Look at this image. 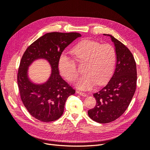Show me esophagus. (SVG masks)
<instances>
[{"label": "esophagus", "instance_id": "obj_1", "mask_svg": "<svg viewBox=\"0 0 150 150\" xmlns=\"http://www.w3.org/2000/svg\"><path fill=\"white\" fill-rule=\"evenodd\" d=\"M77 93H78L79 95H81V96H87V94H86V93H84L83 92H81V91H77Z\"/></svg>", "mask_w": 150, "mask_h": 150}]
</instances>
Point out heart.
Returning a JSON list of instances; mask_svg holds the SVG:
<instances>
[{"instance_id":"heart-1","label":"heart","mask_w":150,"mask_h":150,"mask_svg":"<svg viewBox=\"0 0 150 150\" xmlns=\"http://www.w3.org/2000/svg\"><path fill=\"white\" fill-rule=\"evenodd\" d=\"M76 60L85 63L84 74L76 83L78 88L86 90L96 84L103 85L110 79L116 61L115 48L110 44H101L91 40H83L72 48ZM58 67L62 76L69 82H74L78 75L74 61L65 54L60 56Z\"/></svg>"}]
</instances>
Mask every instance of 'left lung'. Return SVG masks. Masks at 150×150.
Returning a JSON list of instances; mask_svg holds the SVG:
<instances>
[{
	"mask_svg": "<svg viewBox=\"0 0 150 150\" xmlns=\"http://www.w3.org/2000/svg\"><path fill=\"white\" fill-rule=\"evenodd\" d=\"M116 52V69L106 86L93 94L95 107L88 112L93 121L108 123L120 117L128 108L137 88V65L132 53L110 34Z\"/></svg>",
	"mask_w": 150,
	"mask_h": 150,
	"instance_id": "obj_1",
	"label": "left lung"
}]
</instances>
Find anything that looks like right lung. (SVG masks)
Instances as JSON below:
<instances>
[{
	"label": "right lung",
	"mask_w": 150,
	"mask_h": 150,
	"mask_svg": "<svg viewBox=\"0 0 150 150\" xmlns=\"http://www.w3.org/2000/svg\"><path fill=\"white\" fill-rule=\"evenodd\" d=\"M81 35L77 33H49L41 36L25 50L20 62L17 83L21 100L30 114L43 122L58 120L64 112L65 103L76 91L59 75L58 62L64 49ZM39 58L47 60L52 74L43 84H35L28 76V68Z\"/></svg>",
	"instance_id": "right-lung-1"
}]
</instances>
